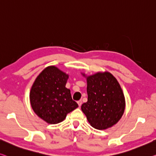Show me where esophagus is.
Instances as JSON below:
<instances>
[{"mask_svg":"<svg viewBox=\"0 0 156 156\" xmlns=\"http://www.w3.org/2000/svg\"><path fill=\"white\" fill-rule=\"evenodd\" d=\"M77 103H78V105H79V107H81V104H82V102H81V100H79V101L77 102Z\"/></svg>","mask_w":156,"mask_h":156,"instance_id":"esophagus-1","label":"esophagus"}]
</instances>
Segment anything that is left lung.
Listing matches in <instances>:
<instances>
[{"label": "left lung", "instance_id": "8db88e82", "mask_svg": "<svg viewBox=\"0 0 156 156\" xmlns=\"http://www.w3.org/2000/svg\"><path fill=\"white\" fill-rule=\"evenodd\" d=\"M88 101L81 110L90 126L98 130L113 126L123 116L126 102L116 79L109 73L87 76Z\"/></svg>", "mask_w": 156, "mask_h": 156}]
</instances>
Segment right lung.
Here are the masks:
<instances>
[{"instance_id":"right-lung-1","label":"right lung","mask_w":156,"mask_h":156,"mask_svg":"<svg viewBox=\"0 0 156 156\" xmlns=\"http://www.w3.org/2000/svg\"><path fill=\"white\" fill-rule=\"evenodd\" d=\"M68 75L55 66L42 71L31 87V107L40 118L50 124L63 121L67 114L78 107L66 87Z\"/></svg>"}]
</instances>
